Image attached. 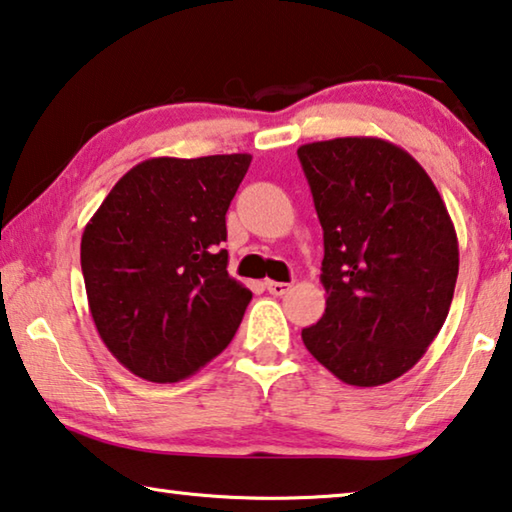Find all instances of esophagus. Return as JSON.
<instances>
[{
    "label": "esophagus",
    "mask_w": 512,
    "mask_h": 512,
    "mask_svg": "<svg viewBox=\"0 0 512 512\" xmlns=\"http://www.w3.org/2000/svg\"><path fill=\"white\" fill-rule=\"evenodd\" d=\"M264 287L269 289V294H273V296H285L291 289V285H287V282H275V280H266Z\"/></svg>",
    "instance_id": "esophagus-1"
}]
</instances>
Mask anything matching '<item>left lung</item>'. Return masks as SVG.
<instances>
[{"mask_svg": "<svg viewBox=\"0 0 512 512\" xmlns=\"http://www.w3.org/2000/svg\"><path fill=\"white\" fill-rule=\"evenodd\" d=\"M323 227L326 312L303 344L346 385L410 371L449 314L456 227L419 161L376 136L298 148Z\"/></svg>", "mask_w": 512, "mask_h": 512, "instance_id": "8db88e82", "label": "left lung"}]
</instances>
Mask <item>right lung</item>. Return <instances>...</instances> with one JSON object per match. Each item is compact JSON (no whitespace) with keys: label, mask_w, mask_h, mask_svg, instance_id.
I'll use <instances>...</instances> for the list:
<instances>
[{"label":"right lung","mask_w":512,"mask_h":512,"mask_svg":"<svg viewBox=\"0 0 512 512\" xmlns=\"http://www.w3.org/2000/svg\"><path fill=\"white\" fill-rule=\"evenodd\" d=\"M250 154L154 157L125 173L81 234L88 310L125 369L177 383L232 342L250 303L227 273L225 214Z\"/></svg>","instance_id":"1"}]
</instances>
